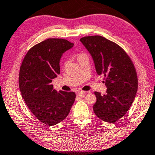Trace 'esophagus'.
<instances>
[{"label":"esophagus","instance_id":"obj_1","mask_svg":"<svg viewBox=\"0 0 155 155\" xmlns=\"http://www.w3.org/2000/svg\"><path fill=\"white\" fill-rule=\"evenodd\" d=\"M85 94H86L85 91H78L77 92H76V94H77L78 96H80V97L84 96Z\"/></svg>","mask_w":155,"mask_h":155}]
</instances>
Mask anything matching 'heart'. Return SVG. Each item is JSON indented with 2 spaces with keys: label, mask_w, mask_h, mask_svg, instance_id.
I'll return each mask as SVG.
<instances>
[{
  "label": "heart",
  "mask_w": 155,
  "mask_h": 155,
  "mask_svg": "<svg viewBox=\"0 0 155 155\" xmlns=\"http://www.w3.org/2000/svg\"><path fill=\"white\" fill-rule=\"evenodd\" d=\"M86 56H87V55H86V54H84V53H79V54H77L78 60L80 61L81 59H82L83 58H84V57H86ZM66 64H67V61L64 60V63H63L64 66H66Z\"/></svg>",
  "instance_id": "obj_1"
}]
</instances>
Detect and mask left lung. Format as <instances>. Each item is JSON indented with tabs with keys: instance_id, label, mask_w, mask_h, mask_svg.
<instances>
[{
	"instance_id": "8db88e82",
	"label": "left lung",
	"mask_w": 155,
	"mask_h": 155,
	"mask_svg": "<svg viewBox=\"0 0 155 155\" xmlns=\"http://www.w3.org/2000/svg\"><path fill=\"white\" fill-rule=\"evenodd\" d=\"M80 41L91 54L96 73L105 77L107 89L104 95L95 92L94 113L102 120L115 123L129 110L137 94L134 64L122 48L103 37H84Z\"/></svg>"
}]
</instances>
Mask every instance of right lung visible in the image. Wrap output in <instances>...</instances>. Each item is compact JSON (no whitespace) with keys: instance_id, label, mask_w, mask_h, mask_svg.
<instances>
[{"instance_id":"add662e5","label":"right lung","mask_w":155,"mask_h":155,"mask_svg":"<svg viewBox=\"0 0 155 155\" xmlns=\"http://www.w3.org/2000/svg\"><path fill=\"white\" fill-rule=\"evenodd\" d=\"M73 45L66 39H48L33 46L21 66V96L31 112L47 125H54L66 118L75 101L74 92H58L51 84L60 73L61 58Z\"/></svg>"}]
</instances>
